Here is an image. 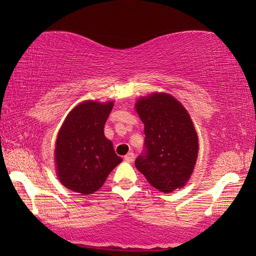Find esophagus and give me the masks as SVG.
Listing matches in <instances>:
<instances>
[{
	"label": "esophagus",
	"mask_w": 256,
	"mask_h": 256,
	"mask_svg": "<svg viewBox=\"0 0 256 256\" xmlns=\"http://www.w3.org/2000/svg\"><path fill=\"white\" fill-rule=\"evenodd\" d=\"M124 159H125V162H133L134 154L133 152H128L126 156H125Z\"/></svg>",
	"instance_id": "34e87169"
}]
</instances>
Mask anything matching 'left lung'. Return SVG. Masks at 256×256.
I'll return each mask as SVG.
<instances>
[{
	"mask_svg": "<svg viewBox=\"0 0 256 256\" xmlns=\"http://www.w3.org/2000/svg\"><path fill=\"white\" fill-rule=\"evenodd\" d=\"M136 107L146 136L136 167L151 186L170 193L185 185L196 162L198 144L192 120L182 104L166 94L138 99Z\"/></svg>",
	"mask_w": 256,
	"mask_h": 256,
	"instance_id": "1",
	"label": "left lung"
}]
</instances>
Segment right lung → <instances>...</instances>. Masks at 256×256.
<instances>
[{
  "instance_id": "1",
  "label": "right lung",
  "mask_w": 256,
  "mask_h": 256,
  "mask_svg": "<svg viewBox=\"0 0 256 256\" xmlns=\"http://www.w3.org/2000/svg\"><path fill=\"white\" fill-rule=\"evenodd\" d=\"M114 104L84 102L73 108L60 128L55 146L56 170L66 188L86 196L105 183L122 162L104 126Z\"/></svg>"
}]
</instances>
